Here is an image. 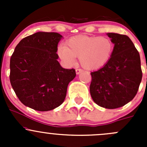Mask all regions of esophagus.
Instances as JSON below:
<instances>
[{
    "instance_id": "34e87169",
    "label": "esophagus",
    "mask_w": 147,
    "mask_h": 147,
    "mask_svg": "<svg viewBox=\"0 0 147 147\" xmlns=\"http://www.w3.org/2000/svg\"><path fill=\"white\" fill-rule=\"evenodd\" d=\"M75 71H76V74H77V75H79L80 73H81V72H82V69H75Z\"/></svg>"
}]
</instances>
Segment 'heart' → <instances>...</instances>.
<instances>
[{"label": "heart", "mask_w": 147, "mask_h": 147, "mask_svg": "<svg viewBox=\"0 0 147 147\" xmlns=\"http://www.w3.org/2000/svg\"><path fill=\"white\" fill-rule=\"evenodd\" d=\"M113 51V43L105 36L78 35L67 41V46L61 45L58 54L67 65L73 64L79 57L83 67L89 70L100 69L108 63Z\"/></svg>", "instance_id": "heart-1"}]
</instances>
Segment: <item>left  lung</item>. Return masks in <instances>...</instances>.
I'll return each instance as SVG.
<instances>
[{
  "instance_id": "left-lung-1",
  "label": "left lung",
  "mask_w": 147,
  "mask_h": 147,
  "mask_svg": "<svg viewBox=\"0 0 147 147\" xmlns=\"http://www.w3.org/2000/svg\"><path fill=\"white\" fill-rule=\"evenodd\" d=\"M115 44L106 65L91 72L90 91L93 101L106 109L121 107L134 99L142 78L139 52L128 36L109 32Z\"/></svg>"
}]
</instances>
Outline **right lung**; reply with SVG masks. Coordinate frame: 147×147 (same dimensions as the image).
Instances as JSON below:
<instances>
[{"mask_svg":"<svg viewBox=\"0 0 147 147\" xmlns=\"http://www.w3.org/2000/svg\"><path fill=\"white\" fill-rule=\"evenodd\" d=\"M57 32H38L23 38L10 61V81L20 101L40 112L50 111L64 102L74 69H65L57 61Z\"/></svg>","mask_w":147,"mask_h":147,"instance_id":"right-lung-1","label":"right lung"}]
</instances>
